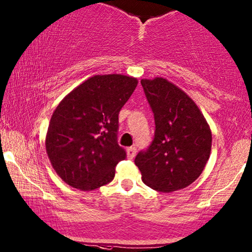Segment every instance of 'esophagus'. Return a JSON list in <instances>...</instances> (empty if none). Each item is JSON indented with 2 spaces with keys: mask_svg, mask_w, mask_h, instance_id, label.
<instances>
[{
  "mask_svg": "<svg viewBox=\"0 0 252 252\" xmlns=\"http://www.w3.org/2000/svg\"><path fill=\"white\" fill-rule=\"evenodd\" d=\"M136 151H137L136 147H130V148L127 149V156H128V158L133 159L134 157L136 156Z\"/></svg>",
  "mask_w": 252,
  "mask_h": 252,
  "instance_id": "obj_1",
  "label": "esophagus"
}]
</instances>
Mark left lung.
<instances>
[{
	"mask_svg": "<svg viewBox=\"0 0 252 252\" xmlns=\"http://www.w3.org/2000/svg\"><path fill=\"white\" fill-rule=\"evenodd\" d=\"M155 117L150 145L135 157L144 184L168 193L184 189L201 175L211 151V132L199 108L183 91L158 77L142 79Z\"/></svg>",
	"mask_w": 252,
	"mask_h": 252,
	"instance_id": "8db88e82",
	"label": "left lung"
}]
</instances>
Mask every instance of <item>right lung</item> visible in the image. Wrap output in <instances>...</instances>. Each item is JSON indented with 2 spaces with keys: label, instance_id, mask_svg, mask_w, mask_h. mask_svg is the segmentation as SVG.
I'll return each mask as SVG.
<instances>
[{
  "label": "right lung",
  "instance_id": "add662e5",
  "mask_svg": "<svg viewBox=\"0 0 252 252\" xmlns=\"http://www.w3.org/2000/svg\"><path fill=\"white\" fill-rule=\"evenodd\" d=\"M137 81L124 75H97L60 102L46 134L54 170L70 187L84 191L108 184L126 151L118 144V115Z\"/></svg>",
  "mask_w": 252,
  "mask_h": 252
}]
</instances>
